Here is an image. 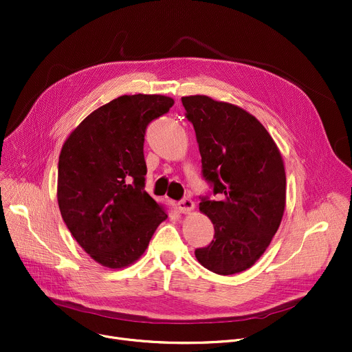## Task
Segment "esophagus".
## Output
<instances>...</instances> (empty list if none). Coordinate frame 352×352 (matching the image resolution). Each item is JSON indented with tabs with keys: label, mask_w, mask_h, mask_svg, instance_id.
I'll list each match as a JSON object with an SVG mask.
<instances>
[{
	"label": "esophagus",
	"mask_w": 352,
	"mask_h": 352,
	"mask_svg": "<svg viewBox=\"0 0 352 352\" xmlns=\"http://www.w3.org/2000/svg\"><path fill=\"white\" fill-rule=\"evenodd\" d=\"M177 206H179V210L182 212H188V211H192L195 208V203H193V200L190 197H183L177 203Z\"/></svg>",
	"instance_id": "esophagus-1"
}]
</instances>
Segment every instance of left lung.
Listing matches in <instances>:
<instances>
[{
	"label": "left lung",
	"mask_w": 352,
	"mask_h": 352,
	"mask_svg": "<svg viewBox=\"0 0 352 352\" xmlns=\"http://www.w3.org/2000/svg\"><path fill=\"white\" fill-rule=\"evenodd\" d=\"M182 102L196 131L203 179L219 196H200L214 239L195 254L211 272L234 275L261 258L280 226L283 160L265 126L242 108L207 96L182 97Z\"/></svg>",
	"instance_id": "left-lung-1"
}]
</instances>
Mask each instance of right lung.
Segmentation results:
<instances>
[{"label":"right lung","mask_w":352,"mask_h":352,"mask_svg":"<svg viewBox=\"0 0 352 352\" xmlns=\"http://www.w3.org/2000/svg\"><path fill=\"white\" fill-rule=\"evenodd\" d=\"M173 98L121 96L97 108L66 140L58 169V201L69 231L96 262L118 269L137 261L168 219L145 192L148 125Z\"/></svg>","instance_id":"1"}]
</instances>
